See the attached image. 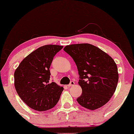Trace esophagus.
<instances>
[{
	"label": "esophagus",
	"instance_id": "obj_1",
	"mask_svg": "<svg viewBox=\"0 0 134 134\" xmlns=\"http://www.w3.org/2000/svg\"><path fill=\"white\" fill-rule=\"evenodd\" d=\"M74 84H75V83H74V81H71V82H70V84H69L68 85V87H70L71 86H73L74 85Z\"/></svg>",
	"mask_w": 134,
	"mask_h": 134
}]
</instances>
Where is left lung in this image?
Listing matches in <instances>:
<instances>
[{"instance_id": "left-lung-1", "label": "left lung", "mask_w": 134, "mask_h": 134, "mask_svg": "<svg viewBox=\"0 0 134 134\" xmlns=\"http://www.w3.org/2000/svg\"><path fill=\"white\" fill-rule=\"evenodd\" d=\"M77 67L82 94L77 101L82 107L94 110L109 101L118 81L116 64L110 55L89 43L73 44L64 48Z\"/></svg>"}]
</instances>
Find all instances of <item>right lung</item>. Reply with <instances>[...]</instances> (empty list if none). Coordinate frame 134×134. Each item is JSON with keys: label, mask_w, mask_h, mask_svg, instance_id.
Returning a JSON list of instances; mask_svg holds the SVG:
<instances>
[{"label": "right lung", "mask_w": 134, "mask_h": 134, "mask_svg": "<svg viewBox=\"0 0 134 134\" xmlns=\"http://www.w3.org/2000/svg\"><path fill=\"white\" fill-rule=\"evenodd\" d=\"M63 46L47 44L23 60L14 72V86L21 99L31 108L43 111L56 105L63 87L50 82V67Z\"/></svg>", "instance_id": "right-lung-1"}]
</instances>
